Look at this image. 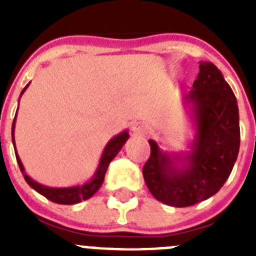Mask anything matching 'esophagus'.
Here are the masks:
<instances>
[{
    "instance_id": "34e87169",
    "label": "esophagus",
    "mask_w": 256,
    "mask_h": 256,
    "mask_svg": "<svg viewBox=\"0 0 256 256\" xmlns=\"http://www.w3.org/2000/svg\"><path fill=\"white\" fill-rule=\"evenodd\" d=\"M132 132L133 134H140V136L144 134V133L148 132V126L142 123H136L133 124L132 126Z\"/></svg>"
}]
</instances>
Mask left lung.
Masks as SVG:
<instances>
[{
    "instance_id": "1",
    "label": "left lung",
    "mask_w": 256,
    "mask_h": 256,
    "mask_svg": "<svg viewBox=\"0 0 256 256\" xmlns=\"http://www.w3.org/2000/svg\"><path fill=\"white\" fill-rule=\"evenodd\" d=\"M183 104L195 130L186 152H168L150 140L144 166L146 186L162 204L186 208L216 195L230 177L240 150L238 106L220 70L201 61Z\"/></svg>"
}]
</instances>
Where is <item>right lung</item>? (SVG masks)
I'll use <instances>...</instances> for the list:
<instances>
[{
	"label": "right lung",
	"instance_id": "add662e5",
	"mask_svg": "<svg viewBox=\"0 0 256 256\" xmlns=\"http://www.w3.org/2000/svg\"><path fill=\"white\" fill-rule=\"evenodd\" d=\"M29 83L24 87V90H22V94H20V97H22V94L26 92ZM18 108H19V106H18ZM15 122H16V114H15V119H14L12 126H11V137H12V144L14 148H15V155H16V162L18 164H19L20 172H22V176H24V180H26L29 186L33 190H36L38 194H40L42 196L48 198L52 202H56V204L61 205L78 204L80 201L88 200L90 198H92V196L98 191L101 184H102L104 178H105V173L106 170H108V164H110V162H112L115 156L118 155V152L122 150V148L124 146L126 140L130 138V133H128V130H123V132L119 133V134L115 136V137H112V138L108 142V144H106L105 148H104L100 162L97 165V169L96 172H94V177L88 180V182L72 187H48L33 180L29 177L28 174L26 173L24 165H22V160H20L19 155H18L16 152V148H15V134H14V132H15Z\"/></svg>",
	"mask_w": 256,
	"mask_h": 256
}]
</instances>
